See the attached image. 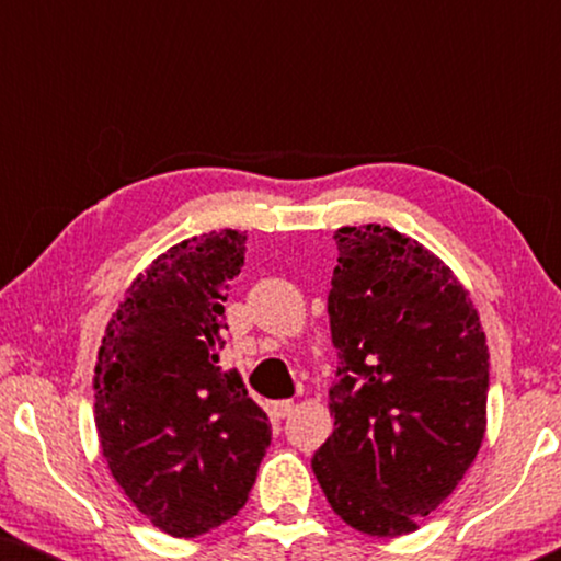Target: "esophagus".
Listing matches in <instances>:
<instances>
[{
    "label": "esophagus",
    "mask_w": 561,
    "mask_h": 561,
    "mask_svg": "<svg viewBox=\"0 0 561 561\" xmlns=\"http://www.w3.org/2000/svg\"><path fill=\"white\" fill-rule=\"evenodd\" d=\"M273 413L278 419H286V416H290V413H294V401H278V403H273Z\"/></svg>",
    "instance_id": "34e87169"
}]
</instances>
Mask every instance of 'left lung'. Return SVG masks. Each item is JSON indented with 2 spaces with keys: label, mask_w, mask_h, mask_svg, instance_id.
<instances>
[{
  "label": "left lung",
  "mask_w": 561,
  "mask_h": 561,
  "mask_svg": "<svg viewBox=\"0 0 561 561\" xmlns=\"http://www.w3.org/2000/svg\"><path fill=\"white\" fill-rule=\"evenodd\" d=\"M329 327L334 432L311 459L357 531H416L465 478L485 436L488 344L455 273L390 227L334 232Z\"/></svg>",
  "instance_id": "1"
}]
</instances>
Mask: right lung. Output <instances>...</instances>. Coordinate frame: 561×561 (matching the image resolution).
Masks as SVG:
<instances>
[{"label":"right lung","instance_id":"obj_1","mask_svg":"<svg viewBox=\"0 0 561 561\" xmlns=\"http://www.w3.org/2000/svg\"><path fill=\"white\" fill-rule=\"evenodd\" d=\"M244 240L221 229L173 244L133 280L99 347L102 455L135 508L179 539L237 516L271 447L265 411L219 367Z\"/></svg>","mask_w":561,"mask_h":561}]
</instances>
